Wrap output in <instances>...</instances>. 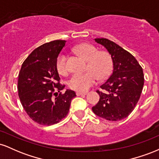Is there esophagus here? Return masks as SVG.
I'll use <instances>...</instances> for the list:
<instances>
[{"instance_id": "esophagus-1", "label": "esophagus", "mask_w": 159, "mask_h": 159, "mask_svg": "<svg viewBox=\"0 0 159 159\" xmlns=\"http://www.w3.org/2000/svg\"><path fill=\"white\" fill-rule=\"evenodd\" d=\"M86 94H87V92H79V91L76 92V95H77L78 96H85Z\"/></svg>"}]
</instances>
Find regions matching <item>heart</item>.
I'll return each mask as SVG.
<instances>
[{"label": "heart", "mask_w": 159, "mask_h": 159, "mask_svg": "<svg viewBox=\"0 0 159 159\" xmlns=\"http://www.w3.org/2000/svg\"><path fill=\"white\" fill-rule=\"evenodd\" d=\"M75 52L88 61V72L84 74L75 73L69 80L71 89L77 91H86L97 83L98 77L101 79L107 78L112 70L113 63L110 54L105 52H98L94 45L84 43L75 48ZM56 66L59 73L66 75L69 71L67 55L61 53L57 58Z\"/></svg>", "instance_id": "heart-1"}]
</instances>
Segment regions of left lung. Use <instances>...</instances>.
Returning a JSON list of instances; mask_svg holds the SVG:
<instances>
[{"instance_id": "1", "label": "left lung", "mask_w": 159, "mask_h": 159, "mask_svg": "<svg viewBox=\"0 0 159 159\" xmlns=\"http://www.w3.org/2000/svg\"><path fill=\"white\" fill-rule=\"evenodd\" d=\"M111 54L113 71L97 90L98 102L92 107L99 117L118 121L127 117L138 103L144 83L143 69L134 57L120 45L105 38L95 39Z\"/></svg>"}]
</instances>
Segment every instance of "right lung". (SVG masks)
<instances>
[{
	"instance_id": "1",
	"label": "right lung",
	"mask_w": 159,
	"mask_h": 159,
	"mask_svg": "<svg viewBox=\"0 0 159 159\" xmlns=\"http://www.w3.org/2000/svg\"><path fill=\"white\" fill-rule=\"evenodd\" d=\"M65 44V40H54L40 45L27 57L20 70V101L27 115L40 125L59 123L68 114L71 101L76 96L73 90L61 92L65 85L60 84L56 61Z\"/></svg>"
}]
</instances>
